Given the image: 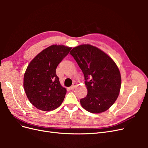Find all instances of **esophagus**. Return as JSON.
Here are the masks:
<instances>
[{"instance_id":"esophagus-1","label":"esophagus","mask_w":148,"mask_h":148,"mask_svg":"<svg viewBox=\"0 0 148 148\" xmlns=\"http://www.w3.org/2000/svg\"><path fill=\"white\" fill-rule=\"evenodd\" d=\"M77 83H74L73 84H72V86H71V87H70V89H71V90H73V89L77 86Z\"/></svg>"}]
</instances>
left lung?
I'll return each instance as SVG.
<instances>
[{
	"instance_id": "left-lung-1",
	"label": "left lung",
	"mask_w": 148,
	"mask_h": 148,
	"mask_svg": "<svg viewBox=\"0 0 148 148\" xmlns=\"http://www.w3.org/2000/svg\"><path fill=\"white\" fill-rule=\"evenodd\" d=\"M82 70L88 89L80 99L82 106L91 113L105 112L114 104L121 87L118 66L111 58L97 47L82 44L70 52Z\"/></svg>"
}]
</instances>
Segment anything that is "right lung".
<instances>
[{"instance_id":"right-lung-1","label":"right lung","mask_w":148,"mask_h":148,"mask_svg":"<svg viewBox=\"0 0 148 148\" xmlns=\"http://www.w3.org/2000/svg\"><path fill=\"white\" fill-rule=\"evenodd\" d=\"M71 47L52 45L31 61L24 75L23 87L29 102L43 111L53 110L64 101L66 89L56 75L57 65Z\"/></svg>"}]
</instances>
